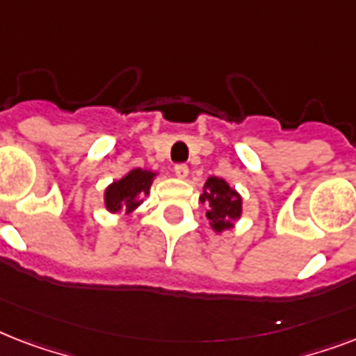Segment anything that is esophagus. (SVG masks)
<instances>
[{"label": "esophagus", "instance_id": "1", "mask_svg": "<svg viewBox=\"0 0 356 356\" xmlns=\"http://www.w3.org/2000/svg\"><path fill=\"white\" fill-rule=\"evenodd\" d=\"M173 172H175V175L181 179L188 177V166H186V164H183V162H181V164H175Z\"/></svg>", "mask_w": 356, "mask_h": 356}]
</instances>
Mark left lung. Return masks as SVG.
Masks as SVG:
<instances>
[{
	"label": "left lung",
	"mask_w": 356,
	"mask_h": 356,
	"mask_svg": "<svg viewBox=\"0 0 356 356\" xmlns=\"http://www.w3.org/2000/svg\"><path fill=\"white\" fill-rule=\"evenodd\" d=\"M200 200L211 207L207 211V218L216 231L231 229L234 220L242 214V197L220 177H211L207 181Z\"/></svg>",
	"instance_id": "left-lung-1"
}]
</instances>
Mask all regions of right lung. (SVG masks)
<instances>
[{
    "instance_id": "right-lung-1",
    "label": "right lung",
    "mask_w": 356,
    "mask_h": 356,
    "mask_svg": "<svg viewBox=\"0 0 356 356\" xmlns=\"http://www.w3.org/2000/svg\"><path fill=\"white\" fill-rule=\"evenodd\" d=\"M155 173L145 170H133L116 183H113L105 192V205L111 212H133L142 203V195L149 192Z\"/></svg>"
}]
</instances>
